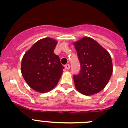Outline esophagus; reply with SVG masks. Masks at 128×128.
<instances>
[{
    "instance_id": "esophagus-1",
    "label": "esophagus",
    "mask_w": 128,
    "mask_h": 128,
    "mask_svg": "<svg viewBox=\"0 0 128 128\" xmlns=\"http://www.w3.org/2000/svg\"><path fill=\"white\" fill-rule=\"evenodd\" d=\"M65 67L66 70H68L70 68V65L69 64H66V65H65Z\"/></svg>"
}]
</instances>
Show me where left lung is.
Returning a JSON list of instances; mask_svg holds the SVG:
<instances>
[{
    "label": "left lung",
    "instance_id": "1",
    "mask_svg": "<svg viewBox=\"0 0 128 128\" xmlns=\"http://www.w3.org/2000/svg\"><path fill=\"white\" fill-rule=\"evenodd\" d=\"M81 63V71L74 76L76 88L84 96L104 88L113 72L110 54L93 38L84 36L73 42Z\"/></svg>",
    "mask_w": 128,
    "mask_h": 128
}]
</instances>
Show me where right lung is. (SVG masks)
Returning a JSON list of instances; mask_svg holds the SVG:
<instances>
[{
	"label": "right lung",
	"mask_w": 128,
	"mask_h": 128,
	"mask_svg": "<svg viewBox=\"0 0 128 128\" xmlns=\"http://www.w3.org/2000/svg\"><path fill=\"white\" fill-rule=\"evenodd\" d=\"M57 44L51 38L39 40L22 58V76L31 88L40 93L52 90L63 74L64 66L54 52Z\"/></svg>",
	"instance_id": "right-lung-1"
}]
</instances>
